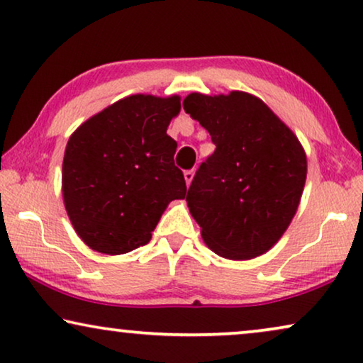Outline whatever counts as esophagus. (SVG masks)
<instances>
[{
  "mask_svg": "<svg viewBox=\"0 0 363 363\" xmlns=\"http://www.w3.org/2000/svg\"><path fill=\"white\" fill-rule=\"evenodd\" d=\"M183 175H185V182H186V185L190 186V183L193 182V177H195V172H193V170H186L185 173H183Z\"/></svg>",
  "mask_w": 363,
  "mask_h": 363,
  "instance_id": "obj_1",
  "label": "esophagus"
}]
</instances>
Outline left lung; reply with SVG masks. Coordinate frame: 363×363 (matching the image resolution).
Instances as JSON below:
<instances>
[{"label":"left lung","mask_w":363,"mask_h":363,"mask_svg":"<svg viewBox=\"0 0 363 363\" xmlns=\"http://www.w3.org/2000/svg\"><path fill=\"white\" fill-rule=\"evenodd\" d=\"M183 108L216 145L186 195L203 241L233 261L264 255L291 225L304 191L307 158L299 138L247 92H193Z\"/></svg>","instance_id":"8db88e82"}]
</instances>
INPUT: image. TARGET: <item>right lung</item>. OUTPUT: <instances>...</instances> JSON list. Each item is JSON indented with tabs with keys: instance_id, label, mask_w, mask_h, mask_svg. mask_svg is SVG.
I'll return each instance as SVG.
<instances>
[{
	"instance_id": "1",
	"label": "right lung",
	"mask_w": 363,
	"mask_h": 363,
	"mask_svg": "<svg viewBox=\"0 0 363 363\" xmlns=\"http://www.w3.org/2000/svg\"><path fill=\"white\" fill-rule=\"evenodd\" d=\"M180 97L135 94L92 116L69 138L62 198L79 238L102 255L147 245L168 203L183 200L186 183L167 135Z\"/></svg>"
}]
</instances>
